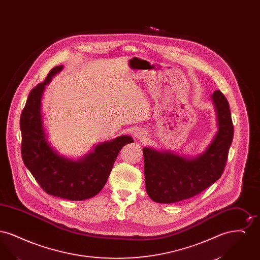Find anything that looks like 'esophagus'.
<instances>
[{"label": "esophagus", "instance_id": "esophagus-1", "mask_svg": "<svg viewBox=\"0 0 260 260\" xmlns=\"http://www.w3.org/2000/svg\"><path fill=\"white\" fill-rule=\"evenodd\" d=\"M134 136H135V138L139 140L140 142H145L147 139V132L143 128H137L134 133Z\"/></svg>", "mask_w": 260, "mask_h": 260}]
</instances>
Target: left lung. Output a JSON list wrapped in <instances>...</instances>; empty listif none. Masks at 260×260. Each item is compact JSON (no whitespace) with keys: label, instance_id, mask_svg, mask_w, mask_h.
I'll return each instance as SVG.
<instances>
[{"label":"left lung","instance_id":"left-lung-1","mask_svg":"<svg viewBox=\"0 0 260 260\" xmlns=\"http://www.w3.org/2000/svg\"><path fill=\"white\" fill-rule=\"evenodd\" d=\"M211 99L217 116V133L204 153L190 158L171 151L143 148L145 186L154 202L172 204L194 197L220 178L234 126L229 103L222 92L215 90Z\"/></svg>","mask_w":260,"mask_h":260}]
</instances>
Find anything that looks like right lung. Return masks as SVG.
<instances>
[{
    "mask_svg": "<svg viewBox=\"0 0 260 260\" xmlns=\"http://www.w3.org/2000/svg\"><path fill=\"white\" fill-rule=\"evenodd\" d=\"M63 66L52 68L46 80L34 87L20 116L21 155L39 185L51 196L70 201L92 198L104 187L120 150L134 142L128 136L98 144L75 161L60 156L50 146L43 125L41 100L45 87Z\"/></svg>",
    "mask_w": 260,
    "mask_h": 260,
    "instance_id": "1",
    "label": "right lung"
}]
</instances>
